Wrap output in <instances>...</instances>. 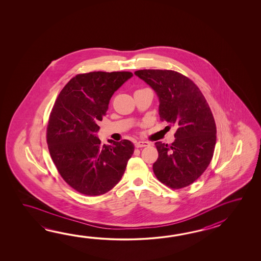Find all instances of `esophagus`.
Segmentation results:
<instances>
[{
	"label": "esophagus",
	"mask_w": 261,
	"mask_h": 261,
	"mask_svg": "<svg viewBox=\"0 0 261 261\" xmlns=\"http://www.w3.org/2000/svg\"><path fill=\"white\" fill-rule=\"evenodd\" d=\"M150 145L149 143H147V142H144V141H139V142H136L135 143V147H137V148H140V147H145V146H148Z\"/></svg>",
	"instance_id": "esophagus-1"
}]
</instances>
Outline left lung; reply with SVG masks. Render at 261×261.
I'll use <instances>...</instances> for the list:
<instances>
[{"label":"left lung","instance_id":"8db88e82","mask_svg":"<svg viewBox=\"0 0 261 261\" xmlns=\"http://www.w3.org/2000/svg\"><path fill=\"white\" fill-rule=\"evenodd\" d=\"M135 75L154 89L159 114L176 128L171 145L156 142L159 158L153 171L161 183L182 189L193 183L210 164L217 142L211 109L189 78L171 70H139Z\"/></svg>","mask_w":261,"mask_h":261}]
</instances>
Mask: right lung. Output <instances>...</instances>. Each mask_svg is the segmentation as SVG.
Segmentation results:
<instances>
[{"mask_svg": "<svg viewBox=\"0 0 261 261\" xmlns=\"http://www.w3.org/2000/svg\"><path fill=\"white\" fill-rule=\"evenodd\" d=\"M130 72L77 74L62 89L50 114L46 142L61 177L78 192L99 196L122 177L134 145L128 140L100 144L98 125L112 96Z\"/></svg>", "mask_w": 261, "mask_h": 261, "instance_id": "right-lung-1", "label": "right lung"}]
</instances>
